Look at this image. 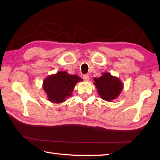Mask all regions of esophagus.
<instances>
[{
  "label": "esophagus",
  "instance_id": "1",
  "mask_svg": "<svg viewBox=\"0 0 160 160\" xmlns=\"http://www.w3.org/2000/svg\"><path fill=\"white\" fill-rule=\"evenodd\" d=\"M82 78H83V80L85 81H88L90 80V76H89L88 75H84Z\"/></svg>",
  "mask_w": 160,
  "mask_h": 160
}]
</instances>
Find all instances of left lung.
Returning a JSON list of instances; mask_svg holds the SVG:
<instances>
[{"label": "left lung", "instance_id": "1", "mask_svg": "<svg viewBox=\"0 0 160 160\" xmlns=\"http://www.w3.org/2000/svg\"><path fill=\"white\" fill-rule=\"evenodd\" d=\"M94 81L99 95L107 102H112L117 98L123 89L121 80L108 72H102V76L98 78H94Z\"/></svg>", "mask_w": 160, "mask_h": 160}]
</instances>
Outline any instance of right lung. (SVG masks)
<instances>
[{"label": "right lung", "mask_w": 160, "mask_h": 160, "mask_svg": "<svg viewBox=\"0 0 160 160\" xmlns=\"http://www.w3.org/2000/svg\"><path fill=\"white\" fill-rule=\"evenodd\" d=\"M82 80L77 75L58 71L45 78L42 87L47 94L48 101L54 104H61L72 95L75 85Z\"/></svg>", "instance_id": "obj_1"}]
</instances>
